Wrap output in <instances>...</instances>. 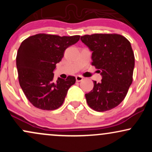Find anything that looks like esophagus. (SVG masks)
<instances>
[{
	"label": "esophagus",
	"instance_id": "obj_1",
	"mask_svg": "<svg viewBox=\"0 0 152 152\" xmlns=\"http://www.w3.org/2000/svg\"><path fill=\"white\" fill-rule=\"evenodd\" d=\"M83 78L81 76H76V80L77 82H80V81H83Z\"/></svg>",
	"mask_w": 152,
	"mask_h": 152
}]
</instances>
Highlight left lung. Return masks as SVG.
<instances>
[{
    "mask_svg": "<svg viewBox=\"0 0 152 152\" xmlns=\"http://www.w3.org/2000/svg\"><path fill=\"white\" fill-rule=\"evenodd\" d=\"M81 41L92 51L91 64L100 69L102 81L85 94L89 107L106 111L116 107L126 97L133 81L134 55L131 43L119 34L84 35Z\"/></svg>",
    "mask_w": 152,
    "mask_h": 152,
    "instance_id": "1",
    "label": "left lung"
}]
</instances>
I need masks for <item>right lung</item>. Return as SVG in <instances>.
<instances>
[{
	"label": "right lung",
	"mask_w": 152,
	"mask_h": 152,
	"mask_svg": "<svg viewBox=\"0 0 152 152\" xmlns=\"http://www.w3.org/2000/svg\"><path fill=\"white\" fill-rule=\"evenodd\" d=\"M80 36H59L39 34L21 43L16 56L20 86L35 107L55 110L64 102L68 90L76 82L74 76L53 79L56 65L61 61L69 46L77 43Z\"/></svg>",
	"instance_id": "add662e5"
}]
</instances>
